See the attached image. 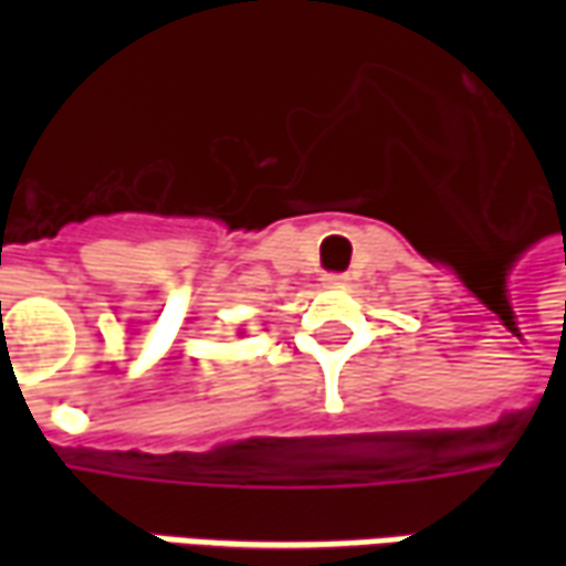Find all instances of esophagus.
<instances>
[{
	"mask_svg": "<svg viewBox=\"0 0 566 566\" xmlns=\"http://www.w3.org/2000/svg\"><path fill=\"white\" fill-rule=\"evenodd\" d=\"M324 284H327V287H345V284H348V275H345V272H327V275H324Z\"/></svg>",
	"mask_w": 566,
	"mask_h": 566,
	"instance_id": "1",
	"label": "esophagus"
}]
</instances>
